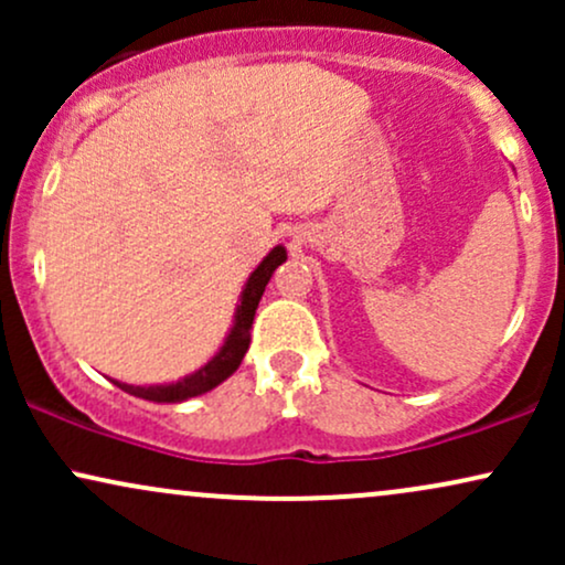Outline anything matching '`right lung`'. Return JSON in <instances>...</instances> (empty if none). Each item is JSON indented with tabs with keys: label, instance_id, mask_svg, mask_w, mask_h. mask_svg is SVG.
<instances>
[{
	"label": "right lung",
	"instance_id": "add662e5",
	"mask_svg": "<svg viewBox=\"0 0 565 565\" xmlns=\"http://www.w3.org/2000/svg\"><path fill=\"white\" fill-rule=\"evenodd\" d=\"M284 260H287V249H284V246H274V249H270V255L265 257L260 265H257L255 274L249 276V281H246V287L242 291V305L236 308V321H233L231 334L225 337L223 348H220V353L215 355V359H212L210 364L201 366L196 374L172 382V385L135 387V385H125V382H116V380H114V385L121 387V391L129 395H138V398L157 401V404H178V401L193 398V395L212 391V387H217L220 382L228 380L231 374L238 369V364H242L246 350H249V342H252L249 329H252V321H255V310H257V305H260V297H263L265 287H268L270 276H274V270Z\"/></svg>",
	"mask_w": 565,
	"mask_h": 565
}]
</instances>
